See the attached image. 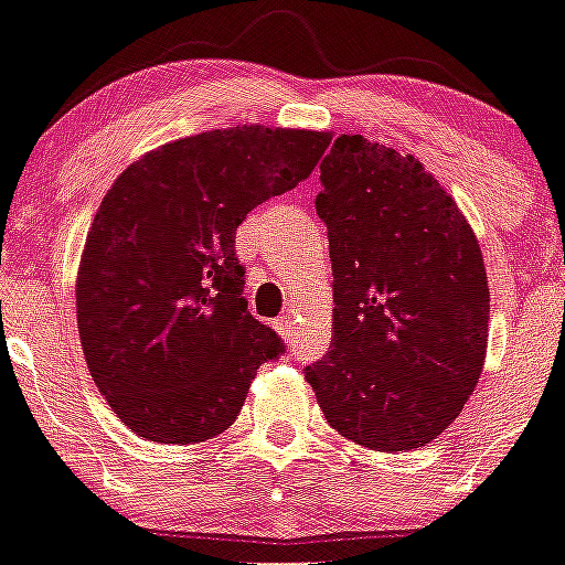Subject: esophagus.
<instances>
[{
  "instance_id": "34e87169",
  "label": "esophagus",
  "mask_w": 565,
  "mask_h": 565,
  "mask_svg": "<svg viewBox=\"0 0 565 565\" xmlns=\"http://www.w3.org/2000/svg\"><path fill=\"white\" fill-rule=\"evenodd\" d=\"M275 329H277V333H280V337L285 339V342H290V339L296 337V320H294V315H282V318H277Z\"/></svg>"
}]
</instances>
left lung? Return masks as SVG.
<instances>
[{
	"instance_id": "obj_1",
	"label": "left lung",
	"mask_w": 565,
	"mask_h": 565,
	"mask_svg": "<svg viewBox=\"0 0 565 565\" xmlns=\"http://www.w3.org/2000/svg\"><path fill=\"white\" fill-rule=\"evenodd\" d=\"M320 180L333 342L307 382L344 439L415 450L460 415L482 374L490 288L477 234L415 156L374 139L339 135Z\"/></svg>"
}]
</instances>
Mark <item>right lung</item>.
I'll return each mask as SVG.
<instances>
[{
	"mask_svg": "<svg viewBox=\"0 0 565 565\" xmlns=\"http://www.w3.org/2000/svg\"><path fill=\"white\" fill-rule=\"evenodd\" d=\"M329 131L232 126L159 145L115 178L77 266V333L115 415L199 445L239 415L277 333L242 299L236 226L307 178Z\"/></svg>",
	"mask_w": 565,
	"mask_h": 565,
	"instance_id": "obj_1",
	"label": "right lung"
}]
</instances>
